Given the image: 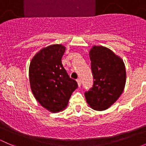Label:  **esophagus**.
I'll list each match as a JSON object with an SVG mask.
<instances>
[{
  "label": "esophagus",
  "mask_w": 146,
  "mask_h": 146,
  "mask_svg": "<svg viewBox=\"0 0 146 146\" xmlns=\"http://www.w3.org/2000/svg\"><path fill=\"white\" fill-rule=\"evenodd\" d=\"M77 83H78V87H80V85H81V80H80V79H78Z\"/></svg>",
  "instance_id": "1"
}]
</instances>
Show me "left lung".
<instances>
[{"instance_id":"1","label":"left lung","mask_w":146,"mask_h":146,"mask_svg":"<svg viewBox=\"0 0 146 146\" xmlns=\"http://www.w3.org/2000/svg\"><path fill=\"white\" fill-rule=\"evenodd\" d=\"M93 86L85 92L87 103L97 111L112 105L123 92L126 80V68L120 56L102 46L94 45L89 51Z\"/></svg>"}]
</instances>
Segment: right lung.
I'll list each match as a JSON object with an SVG mask.
<instances>
[{
    "instance_id": "1",
    "label": "right lung",
    "mask_w": 146,
    "mask_h": 146,
    "mask_svg": "<svg viewBox=\"0 0 146 146\" xmlns=\"http://www.w3.org/2000/svg\"><path fill=\"white\" fill-rule=\"evenodd\" d=\"M66 47L52 44L39 50L31 60L29 79L32 94L48 111L59 112L67 107L76 80L68 76L61 63Z\"/></svg>"
}]
</instances>
